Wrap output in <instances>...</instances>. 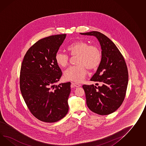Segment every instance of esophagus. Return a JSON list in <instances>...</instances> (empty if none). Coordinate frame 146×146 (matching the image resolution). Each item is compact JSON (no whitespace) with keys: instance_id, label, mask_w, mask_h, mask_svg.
I'll return each mask as SVG.
<instances>
[{"instance_id":"34e87169","label":"esophagus","mask_w":146,"mask_h":146,"mask_svg":"<svg viewBox=\"0 0 146 146\" xmlns=\"http://www.w3.org/2000/svg\"><path fill=\"white\" fill-rule=\"evenodd\" d=\"M72 84L76 88H78V87H80L81 86V84H78V83H74V82H72Z\"/></svg>"}]
</instances>
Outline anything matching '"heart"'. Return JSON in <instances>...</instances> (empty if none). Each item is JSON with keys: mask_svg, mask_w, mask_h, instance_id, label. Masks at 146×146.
Returning <instances> with one entry per match:
<instances>
[{"mask_svg": "<svg viewBox=\"0 0 146 146\" xmlns=\"http://www.w3.org/2000/svg\"><path fill=\"white\" fill-rule=\"evenodd\" d=\"M66 50L72 57L77 56L75 60L76 66L70 67L64 72V78L66 80L80 82L86 78L88 68L95 70L99 68L102 61V55L99 47L90 45L83 40H78L69 45ZM56 64L61 68L68 66L70 57L68 55L57 52L55 55Z\"/></svg>", "mask_w": 146, "mask_h": 146, "instance_id": "heart-1", "label": "heart"}]
</instances>
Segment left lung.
<instances>
[{
	"label": "left lung",
	"instance_id": "obj_1",
	"mask_svg": "<svg viewBox=\"0 0 146 146\" xmlns=\"http://www.w3.org/2000/svg\"><path fill=\"white\" fill-rule=\"evenodd\" d=\"M94 36L102 49V61L90 80L102 86H82L90 110L100 115H108L117 110L125 99L128 83V72L125 58L117 47L106 36L96 31L80 33Z\"/></svg>",
	"mask_w": 146,
	"mask_h": 146
}]
</instances>
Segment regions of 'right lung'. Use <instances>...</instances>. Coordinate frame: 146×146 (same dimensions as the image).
Instances as JSON below:
<instances>
[{"label": "right lung", "mask_w": 146, "mask_h": 146, "mask_svg": "<svg viewBox=\"0 0 146 146\" xmlns=\"http://www.w3.org/2000/svg\"><path fill=\"white\" fill-rule=\"evenodd\" d=\"M66 34L39 39L25 54L20 72V89L33 115L45 122L60 120L68 111V100L71 83L55 85L62 72L55 55Z\"/></svg>", "instance_id": "obj_1"}]
</instances>
